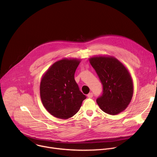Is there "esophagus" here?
<instances>
[{"mask_svg": "<svg viewBox=\"0 0 157 157\" xmlns=\"http://www.w3.org/2000/svg\"><path fill=\"white\" fill-rule=\"evenodd\" d=\"M87 97L89 98H92L93 97V94L92 93H89L88 94H87Z\"/></svg>", "mask_w": 157, "mask_h": 157, "instance_id": "1", "label": "esophagus"}]
</instances>
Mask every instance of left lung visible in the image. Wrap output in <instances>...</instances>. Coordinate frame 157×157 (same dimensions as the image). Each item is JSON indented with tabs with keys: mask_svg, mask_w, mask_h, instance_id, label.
<instances>
[{
	"mask_svg": "<svg viewBox=\"0 0 157 157\" xmlns=\"http://www.w3.org/2000/svg\"><path fill=\"white\" fill-rule=\"evenodd\" d=\"M89 62L102 84V94L96 99L99 107L110 115L121 113L127 107L133 93L128 71L114 57H92Z\"/></svg>",
	"mask_w": 157,
	"mask_h": 157,
	"instance_id": "left-lung-1",
	"label": "left lung"
}]
</instances>
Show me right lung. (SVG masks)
Returning <instances> with one entry per match:
<instances>
[{
	"label": "right lung",
	"mask_w": 157,
	"mask_h": 157,
	"mask_svg": "<svg viewBox=\"0 0 157 157\" xmlns=\"http://www.w3.org/2000/svg\"><path fill=\"white\" fill-rule=\"evenodd\" d=\"M80 61L63 59L55 62L47 70L40 83L43 105L52 116L67 119L75 115L86 98L75 79Z\"/></svg>",
	"instance_id": "add662e5"
}]
</instances>
